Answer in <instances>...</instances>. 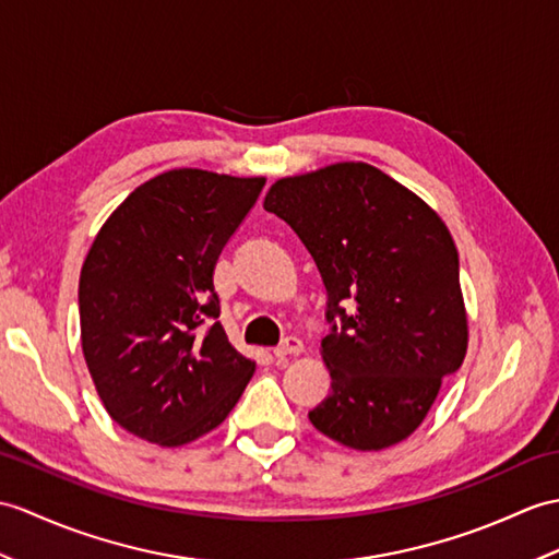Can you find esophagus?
Listing matches in <instances>:
<instances>
[{
  "label": "esophagus",
  "instance_id": "34e87169",
  "mask_svg": "<svg viewBox=\"0 0 559 559\" xmlns=\"http://www.w3.org/2000/svg\"><path fill=\"white\" fill-rule=\"evenodd\" d=\"M305 353V345H302V341L300 338H285L276 349H274V355L278 357V359H283V357H297V355H302Z\"/></svg>",
  "mask_w": 559,
  "mask_h": 559
}]
</instances>
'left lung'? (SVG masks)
Instances as JSON below:
<instances>
[{
  "instance_id": "obj_1",
  "label": "left lung",
  "mask_w": 559,
  "mask_h": 559,
  "mask_svg": "<svg viewBox=\"0 0 559 559\" xmlns=\"http://www.w3.org/2000/svg\"><path fill=\"white\" fill-rule=\"evenodd\" d=\"M264 210L305 242L329 295L321 357L331 393L309 421L361 452L400 443L469 343L460 257L443 218L365 162L281 178Z\"/></svg>"
}]
</instances>
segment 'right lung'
<instances>
[{
  "label": "right lung",
  "mask_w": 559,
  "mask_h": 559,
  "mask_svg": "<svg viewBox=\"0 0 559 559\" xmlns=\"http://www.w3.org/2000/svg\"><path fill=\"white\" fill-rule=\"evenodd\" d=\"M266 178L174 168L104 221L78 283L83 355L109 417L186 445L236 407L254 361L218 321L214 266Z\"/></svg>",
  "instance_id": "right-lung-1"
}]
</instances>
